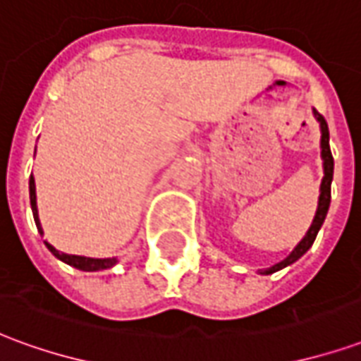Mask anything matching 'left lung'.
Listing matches in <instances>:
<instances>
[{
  "label": "left lung",
  "mask_w": 361,
  "mask_h": 361,
  "mask_svg": "<svg viewBox=\"0 0 361 361\" xmlns=\"http://www.w3.org/2000/svg\"><path fill=\"white\" fill-rule=\"evenodd\" d=\"M315 114V118H317L319 126H321V158H323V181H321V195H319V204H317V212H315V219L311 222L310 230H307V234L303 235V240L294 247V251L288 255L284 261H280L276 265L269 267L265 271H261V274H272V272L280 271V269H284V267L292 265L294 261L302 257L305 251L310 250L313 242H315V238H317L319 228L323 226V222H325L326 212H329V204H331V181H333V170H334V160L333 154H331V147H329V126H326L325 118L319 114L317 110H313Z\"/></svg>",
  "instance_id": "obj_1"
}]
</instances>
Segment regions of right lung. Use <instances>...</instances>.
I'll use <instances>...</instances> for the list:
<instances>
[{
    "mask_svg": "<svg viewBox=\"0 0 361 361\" xmlns=\"http://www.w3.org/2000/svg\"><path fill=\"white\" fill-rule=\"evenodd\" d=\"M28 191H30V207H32V216H35L36 228H38V232L44 234L42 226H40V219H38V207H36V188H35V178H32V173H30V181H28ZM46 243V247L59 259V261H63L67 265L75 267V269H79V271H104V269H110L118 263V259H92V257H81V255H67V253H61L58 251L51 243Z\"/></svg>",
    "mask_w": 361,
    "mask_h": 361,
    "instance_id": "obj_1",
    "label": "right lung"
}]
</instances>
